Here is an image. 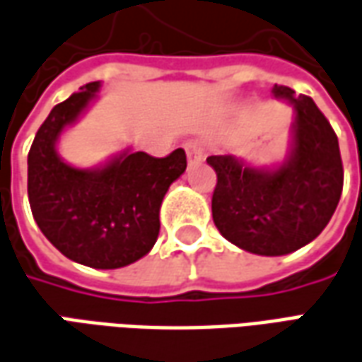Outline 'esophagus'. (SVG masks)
<instances>
[{
    "label": "esophagus",
    "mask_w": 362,
    "mask_h": 362,
    "mask_svg": "<svg viewBox=\"0 0 362 362\" xmlns=\"http://www.w3.org/2000/svg\"><path fill=\"white\" fill-rule=\"evenodd\" d=\"M186 154H188V162L196 164L204 158V148L198 140H190V142H186Z\"/></svg>",
    "instance_id": "1"
}]
</instances>
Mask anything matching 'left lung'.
<instances>
[{"label": "left lung", "instance_id": "1", "mask_svg": "<svg viewBox=\"0 0 362 362\" xmlns=\"http://www.w3.org/2000/svg\"><path fill=\"white\" fill-rule=\"evenodd\" d=\"M275 98L295 109L291 150L274 170L233 156H208L218 184L212 218L223 238L257 255H285L313 242L335 214L343 192L339 140L311 97L275 85Z\"/></svg>", "mask_w": 362, "mask_h": 362}]
</instances>
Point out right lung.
Listing matches in <instances>:
<instances>
[{"label": "right lung", "mask_w": 362, "mask_h": 362, "mask_svg": "<svg viewBox=\"0 0 362 362\" xmlns=\"http://www.w3.org/2000/svg\"><path fill=\"white\" fill-rule=\"evenodd\" d=\"M88 83L59 103L39 127L27 156V194L39 230L65 257L95 269H119L144 257L160 232V204L186 170V152L164 158L122 152L100 168H75L57 140L97 97Z\"/></svg>", "instance_id": "right-lung-1"}]
</instances>
